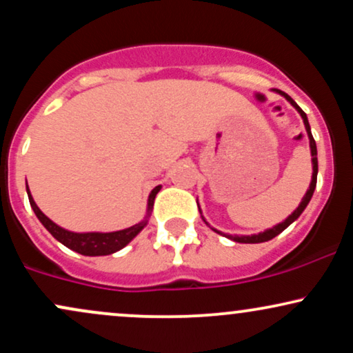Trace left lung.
<instances>
[{
    "label": "left lung",
    "instance_id": "1",
    "mask_svg": "<svg viewBox=\"0 0 353 353\" xmlns=\"http://www.w3.org/2000/svg\"><path fill=\"white\" fill-rule=\"evenodd\" d=\"M275 91H277L279 94H282L283 98H285L287 101H289V103L292 104V106H294L295 109H297V111H299V114L302 116V119H303V124H305V129H307V136H309V141H310L312 168H314V172H312V181H310V185H309V189H307L305 196H303V199H302L301 204H299V208L295 209L294 212L290 214V216L285 219V221L281 222V224L274 225L272 229H267V230H264V232H261V234H254V236H230V234L219 232V230L212 229V230H216L217 234H221V236H225V237L230 239V241H234V242H241V244H259V242H267V241H270V239H274L275 236H279V234H281L282 230H285L287 228H289V225L292 224V222L295 221V219H299V216H301V214L303 212V209L307 208V204H309V202H310L312 196H314L315 185H317V172H319V164H317V145H315L314 136H312V131H310V124H309V119H307V114H305V112L302 111L301 108L297 106V103H295V101H294L292 98H290L289 94H285V92H283V91H279V89H275ZM202 219H204V217H202ZM204 222H205V219H204ZM205 224H208V222H205Z\"/></svg>",
    "mask_w": 353,
    "mask_h": 353
}]
</instances>
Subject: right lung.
I'll return each instance as SVG.
<instances>
[{"label":"right lung","instance_id":"obj_1","mask_svg":"<svg viewBox=\"0 0 353 353\" xmlns=\"http://www.w3.org/2000/svg\"><path fill=\"white\" fill-rule=\"evenodd\" d=\"M161 185L154 188L149 194V201H148V216L144 217V221H141L139 224L132 225V228L123 229V230H116V232H71V230H66L63 228H59L58 224L51 221L50 217H46L44 214L39 210L36 202L33 201V196H31L30 189H28L26 184V190H28V197H30V204L33 208L36 217L39 219V222L51 232V236L59 241L61 244L66 245L68 249L74 250V252L83 254V255H109L114 254L117 250L123 249L124 245H128L129 242L134 239L141 230L144 229V225L148 224V219L151 216V210L154 205V199H156V194L159 192Z\"/></svg>","mask_w":353,"mask_h":353}]
</instances>
